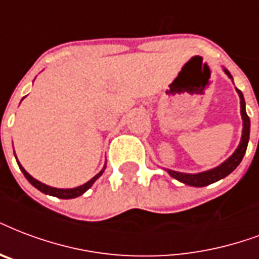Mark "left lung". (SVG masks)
I'll use <instances>...</instances> for the list:
<instances>
[{
	"label": "left lung",
	"instance_id": "1",
	"mask_svg": "<svg viewBox=\"0 0 259 259\" xmlns=\"http://www.w3.org/2000/svg\"><path fill=\"white\" fill-rule=\"evenodd\" d=\"M224 72H226L227 76L232 80V76H231V73L228 72L227 69H224ZM236 91H238V95H239L240 98V114H242V119H243L242 140H240V144L238 145V148H236V151H235L224 163H222V164L219 165V167L209 169V171H204V172L185 174L178 172V171H172V169H167V172H168L172 178H175L177 181L194 187L208 186L210 183L217 182V181H220L223 178H226L227 175H230V174L240 164V161H242L244 153H246V149H247L248 138H250V118H248L247 112H246V103H244L243 94H242L239 90Z\"/></svg>",
	"mask_w": 259,
	"mask_h": 259
}]
</instances>
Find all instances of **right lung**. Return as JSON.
<instances>
[{"label":"right lung","mask_w":259,"mask_h":259,"mask_svg":"<svg viewBox=\"0 0 259 259\" xmlns=\"http://www.w3.org/2000/svg\"><path fill=\"white\" fill-rule=\"evenodd\" d=\"M17 160V159H16ZM17 164H19L20 169H21V172L24 174V177L28 179V182L32 185L33 187H36L37 190L42 191V193H45V194H49V195H54V197H58V198H64V200H69V198H76V197H78V195L84 194L88 189H90L92 185H94L95 182H96V179H98L102 174L104 172V168H106V165L103 167V169L100 171L99 174H96L91 181H88L87 183H84V185H81V186L78 187H74V189H57V187H51V186H47V185H45V183L39 182L37 179H35V178H32L31 175H29L27 171H25L24 168H23V165L20 164L19 161H17Z\"/></svg>","instance_id":"1"}]
</instances>
